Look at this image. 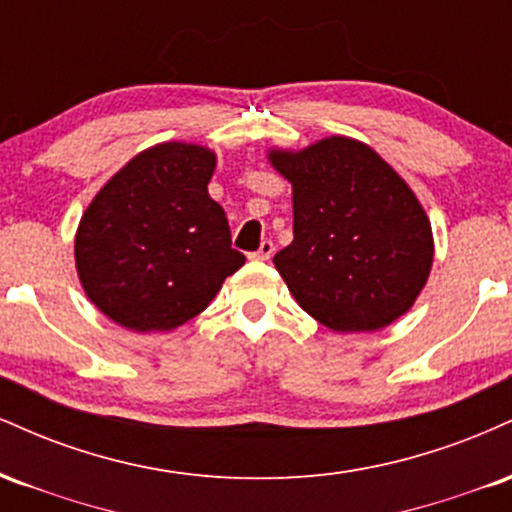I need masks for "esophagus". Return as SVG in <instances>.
I'll use <instances>...</instances> for the list:
<instances>
[{
  "instance_id": "34e87169",
  "label": "esophagus",
  "mask_w": 512,
  "mask_h": 512,
  "mask_svg": "<svg viewBox=\"0 0 512 512\" xmlns=\"http://www.w3.org/2000/svg\"><path fill=\"white\" fill-rule=\"evenodd\" d=\"M274 255V243L272 240H262V245H260V250L257 252H252V260H260V262H267L269 257Z\"/></svg>"
}]
</instances>
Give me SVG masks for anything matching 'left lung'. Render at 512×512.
Instances as JSON below:
<instances>
[{"mask_svg": "<svg viewBox=\"0 0 512 512\" xmlns=\"http://www.w3.org/2000/svg\"><path fill=\"white\" fill-rule=\"evenodd\" d=\"M291 182L293 240L274 264L296 303L332 332H378L424 291L433 231L414 190L358 139L332 134L267 151Z\"/></svg>", "mask_w": 512, "mask_h": 512, "instance_id": "obj_1", "label": "left lung"}]
</instances>
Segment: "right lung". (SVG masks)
I'll return each instance as SVG.
<instances>
[{"mask_svg":"<svg viewBox=\"0 0 512 512\" xmlns=\"http://www.w3.org/2000/svg\"><path fill=\"white\" fill-rule=\"evenodd\" d=\"M216 154L163 142L139 151L91 199L74 236L88 301L132 332H170L197 317L245 264L226 211L209 197Z\"/></svg>","mask_w":512,"mask_h":512,"instance_id":"add662e5","label":"right lung"}]
</instances>
